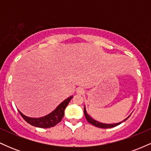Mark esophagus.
Listing matches in <instances>:
<instances>
[{
    "label": "esophagus",
    "mask_w": 151,
    "mask_h": 151,
    "mask_svg": "<svg viewBox=\"0 0 151 151\" xmlns=\"http://www.w3.org/2000/svg\"><path fill=\"white\" fill-rule=\"evenodd\" d=\"M77 93L78 94H82V93H84V89H81V88H78L77 89Z\"/></svg>",
    "instance_id": "esophagus-1"
}]
</instances>
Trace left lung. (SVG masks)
Listing matches in <instances>:
<instances>
[{
	"instance_id": "obj_1",
	"label": "left lung",
	"mask_w": 151,
	"mask_h": 151,
	"mask_svg": "<svg viewBox=\"0 0 151 151\" xmlns=\"http://www.w3.org/2000/svg\"><path fill=\"white\" fill-rule=\"evenodd\" d=\"M84 115H85L86 119L87 120L88 122H89L90 124H92V125H93L94 126H96V127H99V128H102V129H109V128L115 127V126H116L118 125H119V124H121V123L124 122V121L127 120L128 118H129L130 116H131V115H129V116L126 118V119H124V121H121V122L116 123V124H104V123H101V122H99V121H98L95 120V119H92V117H91V116H89V114H87V112H86L85 106H84Z\"/></svg>"
}]
</instances>
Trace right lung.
Instances as JSON below:
<instances>
[{
    "mask_svg": "<svg viewBox=\"0 0 151 151\" xmlns=\"http://www.w3.org/2000/svg\"><path fill=\"white\" fill-rule=\"evenodd\" d=\"M73 96H69L68 98L66 99L63 101L59 104L55 110L52 111L51 113L48 114L47 115L45 116L40 118H32L27 116L24 115L20 111L18 110L19 113L22 116V117L25 119L30 125L36 126L38 128H51L58 124L60 122L65 115V108L67 106L68 104L70 103V100L72 99Z\"/></svg>",
    "mask_w": 151,
    "mask_h": 151,
    "instance_id": "1",
    "label": "right lung"
}]
</instances>
